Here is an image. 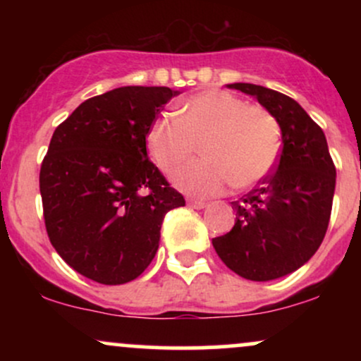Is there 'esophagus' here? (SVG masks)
<instances>
[{
    "label": "esophagus",
    "instance_id": "34e87169",
    "mask_svg": "<svg viewBox=\"0 0 361 361\" xmlns=\"http://www.w3.org/2000/svg\"><path fill=\"white\" fill-rule=\"evenodd\" d=\"M188 205L193 207V209H197V210H202V209H205V207H207L205 202H200V200H190Z\"/></svg>",
    "mask_w": 361,
    "mask_h": 361
}]
</instances>
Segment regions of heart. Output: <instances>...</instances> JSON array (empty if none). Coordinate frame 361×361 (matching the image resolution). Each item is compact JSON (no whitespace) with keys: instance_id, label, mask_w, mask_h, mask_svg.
Segmentation results:
<instances>
[{"instance_id":"b5f03b06","label":"heart","mask_w":361,"mask_h":361,"mask_svg":"<svg viewBox=\"0 0 361 361\" xmlns=\"http://www.w3.org/2000/svg\"><path fill=\"white\" fill-rule=\"evenodd\" d=\"M180 117L163 114L146 134V147L164 175L192 159L197 146L204 159L181 169L175 185L197 197L258 183L275 168L281 128L267 109L247 105L229 91L209 90L180 103Z\"/></svg>"}]
</instances>
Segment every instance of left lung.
<instances>
[{"instance_id": "1", "label": "left lung", "mask_w": 361, "mask_h": 361, "mask_svg": "<svg viewBox=\"0 0 361 361\" xmlns=\"http://www.w3.org/2000/svg\"><path fill=\"white\" fill-rule=\"evenodd\" d=\"M256 98L281 128L275 171L233 202L231 233L212 239L219 258L246 280L268 281L304 267L324 239L333 209L336 168L322 128L293 98L279 91L233 82Z\"/></svg>"}]
</instances>
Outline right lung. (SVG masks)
<instances>
[{
    "label": "right lung",
    "instance_id": "add662e5",
    "mask_svg": "<svg viewBox=\"0 0 361 361\" xmlns=\"http://www.w3.org/2000/svg\"><path fill=\"white\" fill-rule=\"evenodd\" d=\"M176 94L122 86L82 102L54 130L40 168L45 227L61 258L86 279H137L156 256L164 215L185 205L146 149L147 128Z\"/></svg>",
    "mask_w": 361,
    "mask_h": 361
}]
</instances>
